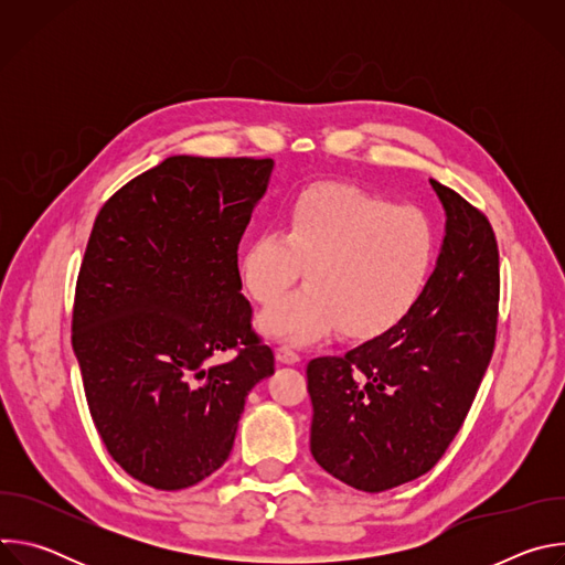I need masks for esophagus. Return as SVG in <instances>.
<instances>
[{
	"label": "esophagus",
	"instance_id": "34e87169",
	"mask_svg": "<svg viewBox=\"0 0 565 565\" xmlns=\"http://www.w3.org/2000/svg\"><path fill=\"white\" fill-rule=\"evenodd\" d=\"M277 360L281 362V364H297L299 360H301V355H299V351H295L292 347H279L277 349Z\"/></svg>",
	"mask_w": 565,
	"mask_h": 565
}]
</instances>
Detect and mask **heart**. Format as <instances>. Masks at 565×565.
Wrapping results in <instances>:
<instances>
[{
  "mask_svg": "<svg viewBox=\"0 0 565 565\" xmlns=\"http://www.w3.org/2000/svg\"><path fill=\"white\" fill-rule=\"evenodd\" d=\"M438 257V232L418 205L342 183H317L281 210L279 230L259 232L238 257V277L257 303H273L306 265L309 284L268 308L259 327L306 342L335 327L371 340L405 319Z\"/></svg>",
  "mask_w": 565,
  "mask_h": 565,
  "instance_id": "1",
  "label": "heart"
}]
</instances>
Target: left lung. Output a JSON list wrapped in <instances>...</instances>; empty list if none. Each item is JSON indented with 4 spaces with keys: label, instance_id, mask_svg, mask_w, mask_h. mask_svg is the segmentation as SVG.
I'll return each mask as SVG.
<instances>
[{
    "label": "left lung",
    "instance_id": "left-lung-1",
    "mask_svg": "<svg viewBox=\"0 0 565 565\" xmlns=\"http://www.w3.org/2000/svg\"><path fill=\"white\" fill-rule=\"evenodd\" d=\"M447 234L412 312L344 355L308 362L310 454L362 492L427 473L462 427L499 327V246L478 207L431 179Z\"/></svg>",
    "mask_w": 565,
    "mask_h": 565
}]
</instances>
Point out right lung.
<instances>
[{
    "mask_svg": "<svg viewBox=\"0 0 565 565\" xmlns=\"http://www.w3.org/2000/svg\"><path fill=\"white\" fill-rule=\"evenodd\" d=\"M270 172L273 158L170 156L96 216L71 342L107 451L149 488L216 471L250 388L275 373L236 255ZM225 350L235 355L212 365Z\"/></svg>",
    "mask_w": 565,
    "mask_h": 565,
    "instance_id": "obj_1",
    "label": "right lung"
}]
</instances>
